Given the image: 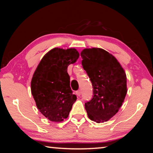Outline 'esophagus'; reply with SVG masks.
<instances>
[{"instance_id":"1","label":"esophagus","mask_w":153,"mask_h":153,"mask_svg":"<svg viewBox=\"0 0 153 153\" xmlns=\"http://www.w3.org/2000/svg\"><path fill=\"white\" fill-rule=\"evenodd\" d=\"M76 94H77V96H79H79L81 95V90H77V91L76 92Z\"/></svg>"}]
</instances>
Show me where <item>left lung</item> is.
Listing matches in <instances>:
<instances>
[{"label": "left lung", "instance_id": "left-lung-1", "mask_svg": "<svg viewBox=\"0 0 153 153\" xmlns=\"http://www.w3.org/2000/svg\"><path fill=\"white\" fill-rule=\"evenodd\" d=\"M81 56L93 88L92 99L85 102L88 116L97 123L107 121L118 112L125 99V71L117 59L102 48L84 49Z\"/></svg>", "mask_w": 153, "mask_h": 153}]
</instances>
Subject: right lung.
Wrapping results in <instances>:
<instances>
[{
    "label": "right lung",
    "instance_id": "obj_1",
    "mask_svg": "<svg viewBox=\"0 0 153 153\" xmlns=\"http://www.w3.org/2000/svg\"><path fill=\"white\" fill-rule=\"evenodd\" d=\"M79 55L75 48L52 49L43 56L33 75L32 94L40 112L51 121L60 122L68 117L77 99L71 89L67 67Z\"/></svg>",
    "mask_w": 153,
    "mask_h": 153
}]
</instances>
